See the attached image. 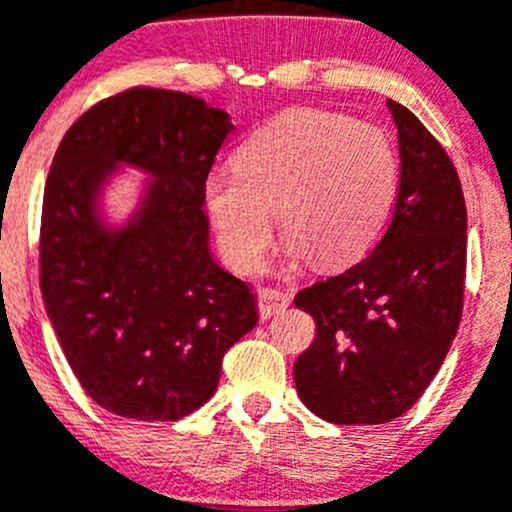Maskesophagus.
Wrapping results in <instances>:
<instances>
[{
    "label": "esophagus",
    "mask_w": 512,
    "mask_h": 512,
    "mask_svg": "<svg viewBox=\"0 0 512 512\" xmlns=\"http://www.w3.org/2000/svg\"><path fill=\"white\" fill-rule=\"evenodd\" d=\"M257 302H260V315L267 320V317H272L275 312L285 310V307L292 302V297L282 290L260 287V290H257Z\"/></svg>",
    "instance_id": "esophagus-1"
}]
</instances>
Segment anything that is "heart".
<instances>
[{"instance_id":"b5f03b06","label":"heart","mask_w":512,"mask_h":512,"mask_svg":"<svg viewBox=\"0 0 512 512\" xmlns=\"http://www.w3.org/2000/svg\"><path fill=\"white\" fill-rule=\"evenodd\" d=\"M235 172L205 180V210L235 270L260 267L280 210L292 260L345 265L377 245L400 197V157L388 132L325 109H292L252 132Z\"/></svg>"}]
</instances>
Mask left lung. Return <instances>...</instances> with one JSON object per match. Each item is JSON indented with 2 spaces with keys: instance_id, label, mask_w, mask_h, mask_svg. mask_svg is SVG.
Wrapping results in <instances>:
<instances>
[{
  "instance_id": "obj_1",
  "label": "left lung",
  "mask_w": 512,
  "mask_h": 512,
  "mask_svg": "<svg viewBox=\"0 0 512 512\" xmlns=\"http://www.w3.org/2000/svg\"><path fill=\"white\" fill-rule=\"evenodd\" d=\"M400 197L375 250L297 292L317 335L295 360L307 410L335 425H380L408 413L433 377L463 315L468 212L453 162L403 104Z\"/></svg>"
}]
</instances>
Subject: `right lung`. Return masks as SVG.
<instances>
[{
  "instance_id": "obj_1",
  "label": "right lung",
  "mask_w": 512,
  "mask_h": 512,
  "mask_svg": "<svg viewBox=\"0 0 512 512\" xmlns=\"http://www.w3.org/2000/svg\"><path fill=\"white\" fill-rule=\"evenodd\" d=\"M230 114L172 89L102 99L59 142L44 187L42 295L79 385L109 413L180 420L215 395L222 357L257 325V297L210 250L205 180ZM145 171L133 215L101 200Z\"/></svg>"
}]
</instances>
